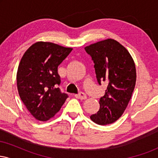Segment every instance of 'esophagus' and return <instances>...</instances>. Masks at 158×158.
Instances as JSON below:
<instances>
[{"label": "esophagus", "mask_w": 158, "mask_h": 158, "mask_svg": "<svg viewBox=\"0 0 158 158\" xmlns=\"http://www.w3.org/2000/svg\"><path fill=\"white\" fill-rule=\"evenodd\" d=\"M75 97L77 98V99H81V100H82V99H87L86 94L82 93V92H81V93H79V94H76Z\"/></svg>", "instance_id": "34e87169"}]
</instances>
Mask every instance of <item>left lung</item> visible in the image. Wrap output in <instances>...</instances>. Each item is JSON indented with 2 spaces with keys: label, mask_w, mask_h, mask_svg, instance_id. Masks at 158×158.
Instances as JSON below:
<instances>
[{
  "label": "left lung",
  "mask_w": 158,
  "mask_h": 158,
  "mask_svg": "<svg viewBox=\"0 0 158 158\" xmlns=\"http://www.w3.org/2000/svg\"><path fill=\"white\" fill-rule=\"evenodd\" d=\"M94 63L99 85L106 81L105 95L99 99L100 108L90 117L98 125L111 124L126 110L136 84V68L129 52L111 39L98 41L85 48Z\"/></svg>",
  "instance_id": "8db88e82"
}]
</instances>
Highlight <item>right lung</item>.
Listing matches in <instances>:
<instances>
[{"instance_id": "1", "label": "right lung", "mask_w": 158, "mask_h": 158, "mask_svg": "<svg viewBox=\"0 0 158 158\" xmlns=\"http://www.w3.org/2000/svg\"><path fill=\"white\" fill-rule=\"evenodd\" d=\"M73 49L39 41L28 48L20 61L17 87L21 99L36 119L48 121L59 111L68 94L58 85V66Z\"/></svg>"}]
</instances>
